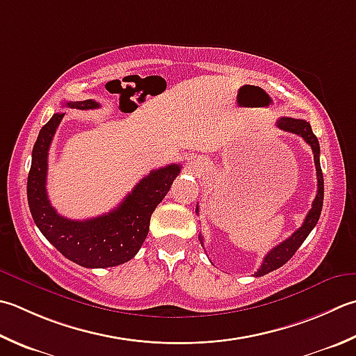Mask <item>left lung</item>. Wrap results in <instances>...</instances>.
I'll return each instance as SVG.
<instances>
[{
	"instance_id": "8db88e82",
	"label": "left lung",
	"mask_w": 356,
	"mask_h": 356,
	"mask_svg": "<svg viewBox=\"0 0 356 356\" xmlns=\"http://www.w3.org/2000/svg\"><path fill=\"white\" fill-rule=\"evenodd\" d=\"M276 127L282 131L293 132V134L301 136L304 140L310 145L312 152H313V159H315V166H316L318 193L315 196V200H313L309 214L305 216L304 224L299 227L296 232L290 236V238H287L284 242H281L280 245H276L273 250H271V252H268V254L264 257L259 270L256 271V276H264V275L270 273V271L282 267L284 264L296 253V250L302 245L305 238H307L312 229L315 228V225L318 224V219H319V216H321V210H323V200H324V177H323V171H321V163H319V142H318L316 136L313 134L310 123L305 120H301V118L281 117L280 120L276 122ZM197 211H199V207H197L196 213ZM199 239L202 243V236H199Z\"/></svg>"
}]
</instances>
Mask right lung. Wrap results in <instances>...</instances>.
I'll return each mask as SVG.
<instances>
[{
  "label": "right lung",
  "instance_id": "1",
  "mask_svg": "<svg viewBox=\"0 0 356 356\" xmlns=\"http://www.w3.org/2000/svg\"><path fill=\"white\" fill-rule=\"evenodd\" d=\"M66 106L85 111L100 108V104L94 100H83L67 102ZM63 117V113L52 115L41 128L32 149L27 202L33 222L44 238L69 261L86 268L120 266L132 259L140 250L149 232L151 214L170 191L180 172V165L171 163L152 170L122 204L108 214L86 220L63 218L51 205L46 191L49 146Z\"/></svg>",
  "mask_w": 356,
  "mask_h": 356
}]
</instances>
